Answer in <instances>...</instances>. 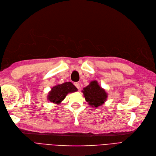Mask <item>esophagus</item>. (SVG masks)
I'll use <instances>...</instances> for the list:
<instances>
[{"label": "esophagus", "mask_w": 156, "mask_h": 156, "mask_svg": "<svg viewBox=\"0 0 156 156\" xmlns=\"http://www.w3.org/2000/svg\"><path fill=\"white\" fill-rule=\"evenodd\" d=\"M74 85L76 86V88H77V89H79V88H80V84H79V83H74Z\"/></svg>", "instance_id": "34e87169"}]
</instances>
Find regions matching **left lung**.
I'll return each mask as SVG.
<instances>
[{"mask_svg": "<svg viewBox=\"0 0 156 156\" xmlns=\"http://www.w3.org/2000/svg\"><path fill=\"white\" fill-rule=\"evenodd\" d=\"M86 102L93 108H98L106 101L108 94L99 86L97 80H93L82 91Z\"/></svg>", "mask_w": 156, "mask_h": 156, "instance_id": "1", "label": "left lung"}]
</instances>
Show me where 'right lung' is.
Wrapping results in <instances>:
<instances>
[{
    "mask_svg": "<svg viewBox=\"0 0 156 156\" xmlns=\"http://www.w3.org/2000/svg\"><path fill=\"white\" fill-rule=\"evenodd\" d=\"M77 88L71 82H66L61 84H57L49 92L47 99L50 102L55 104H61L65 98L68 93L76 92Z\"/></svg>",
    "mask_w": 156,
    "mask_h": 156,
    "instance_id": "right-lung-1",
    "label": "right lung"
}]
</instances>
